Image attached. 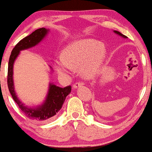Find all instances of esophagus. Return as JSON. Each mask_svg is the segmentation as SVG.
I'll list each match as a JSON object with an SVG mask.
<instances>
[{
    "label": "esophagus",
    "instance_id": "obj_1",
    "mask_svg": "<svg viewBox=\"0 0 152 152\" xmlns=\"http://www.w3.org/2000/svg\"><path fill=\"white\" fill-rule=\"evenodd\" d=\"M84 84L82 83V82H77V83H75V84H73V88H77L78 87H80V86H83Z\"/></svg>",
    "mask_w": 152,
    "mask_h": 152
}]
</instances>
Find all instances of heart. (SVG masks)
<instances>
[{
	"label": "heart",
	"instance_id": "1",
	"mask_svg": "<svg viewBox=\"0 0 152 152\" xmlns=\"http://www.w3.org/2000/svg\"><path fill=\"white\" fill-rule=\"evenodd\" d=\"M106 54L105 47L97 40L80 39L64 49L62 58L55 61V68L59 74L68 75L71 68L81 66L82 75L86 79H91L99 72Z\"/></svg>",
	"mask_w": 152,
	"mask_h": 152
}]
</instances>
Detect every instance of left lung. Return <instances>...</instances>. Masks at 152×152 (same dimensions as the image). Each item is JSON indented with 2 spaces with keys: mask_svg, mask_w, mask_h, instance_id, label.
<instances>
[{
  "mask_svg": "<svg viewBox=\"0 0 152 152\" xmlns=\"http://www.w3.org/2000/svg\"><path fill=\"white\" fill-rule=\"evenodd\" d=\"M114 33H116V34L119 35V36H121V37H124V38H127V37L126 36V35H123V34H122V33H121L120 32H119V31H114Z\"/></svg>",
  "mask_w": 152,
  "mask_h": 152,
  "instance_id": "obj_1",
  "label": "left lung"
}]
</instances>
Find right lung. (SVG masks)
<instances>
[{"mask_svg":"<svg viewBox=\"0 0 152 152\" xmlns=\"http://www.w3.org/2000/svg\"><path fill=\"white\" fill-rule=\"evenodd\" d=\"M49 31V29L45 28H38L19 41L12 51L8 63L7 86L12 98L27 117L37 121H47L58 113L61 109L66 96L71 92V86L61 88L51 82L49 84L48 93L45 101L36 107H28L19 99L15 92L13 80V67L14 63L21 51L36 46L46 37ZM50 68L52 70V67Z\"/></svg>","mask_w":152,"mask_h":152,"instance_id":"1","label":"right lung"}]
</instances>
